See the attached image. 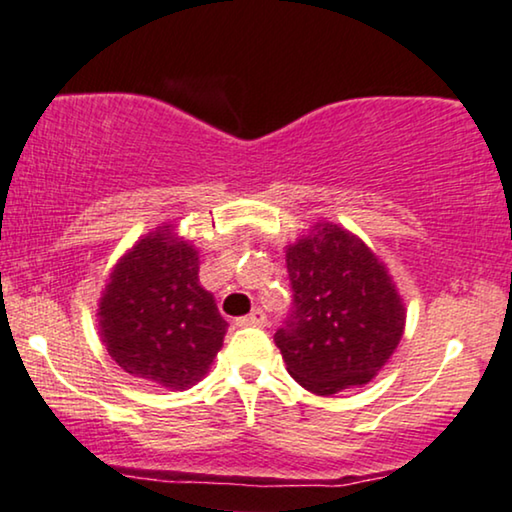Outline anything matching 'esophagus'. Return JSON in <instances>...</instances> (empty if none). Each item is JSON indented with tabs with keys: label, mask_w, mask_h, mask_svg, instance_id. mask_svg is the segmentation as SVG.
Segmentation results:
<instances>
[{
	"label": "esophagus",
	"mask_w": 512,
	"mask_h": 512,
	"mask_svg": "<svg viewBox=\"0 0 512 512\" xmlns=\"http://www.w3.org/2000/svg\"><path fill=\"white\" fill-rule=\"evenodd\" d=\"M264 323H267V316H264L262 309H252L248 316L236 320V325L241 327H262Z\"/></svg>",
	"instance_id": "1"
}]
</instances>
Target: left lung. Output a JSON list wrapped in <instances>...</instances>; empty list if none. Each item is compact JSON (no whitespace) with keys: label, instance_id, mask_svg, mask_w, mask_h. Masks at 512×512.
<instances>
[{"label":"left lung","instance_id":"8db88e82","mask_svg":"<svg viewBox=\"0 0 512 512\" xmlns=\"http://www.w3.org/2000/svg\"><path fill=\"white\" fill-rule=\"evenodd\" d=\"M292 311L274 342L292 379L332 395L363 386L403 337L405 309L384 264L337 224H316L290 245Z\"/></svg>","mask_w":512,"mask_h":512}]
</instances>
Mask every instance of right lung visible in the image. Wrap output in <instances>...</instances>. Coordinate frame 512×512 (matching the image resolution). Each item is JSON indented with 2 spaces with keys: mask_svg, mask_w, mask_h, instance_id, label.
I'll list each match as a JSON object with an SVG mask.
<instances>
[{
  "mask_svg": "<svg viewBox=\"0 0 512 512\" xmlns=\"http://www.w3.org/2000/svg\"><path fill=\"white\" fill-rule=\"evenodd\" d=\"M98 316L121 370L166 388L196 384L227 332L215 297L199 285V255L168 229L142 238L117 264Z\"/></svg>",
  "mask_w": 512,
  "mask_h": 512,
  "instance_id": "right-lung-1",
  "label": "right lung"
}]
</instances>
